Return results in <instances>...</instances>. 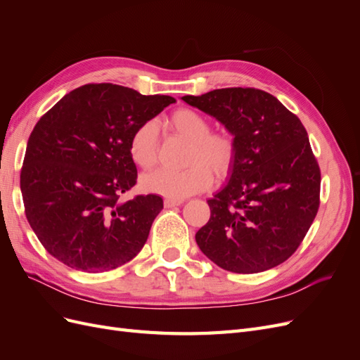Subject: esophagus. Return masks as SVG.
Masks as SVG:
<instances>
[{
  "mask_svg": "<svg viewBox=\"0 0 360 360\" xmlns=\"http://www.w3.org/2000/svg\"><path fill=\"white\" fill-rule=\"evenodd\" d=\"M163 204H165V207H168V209H171V207L181 205V204H183V200H176V198H167L165 201H163Z\"/></svg>",
  "mask_w": 360,
  "mask_h": 360,
  "instance_id": "1",
  "label": "esophagus"
}]
</instances>
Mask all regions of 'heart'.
<instances>
[{
	"mask_svg": "<svg viewBox=\"0 0 360 360\" xmlns=\"http://www.w3.org/2000/svg\"><path fill=\"white\" fill-rule=\"evenodd\" d=\"M168 127L191 143L183 171L158 169L141 177V188L168 198H184L212 186L216 177H225L236 159V143L230 134L212 132V124L202 114L180 108L168 118ZM129 156L135 165L150 169L158 160V127L153 122L138 126L129 138Z\"/></svg>",
	"mask_w": 360,
	"mask_h": 360,
	"instance_id": "heart-1",
	"label": "heart"
}]
</instances>
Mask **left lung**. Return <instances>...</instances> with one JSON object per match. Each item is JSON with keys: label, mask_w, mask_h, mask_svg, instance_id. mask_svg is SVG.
<instances>
[{"label": "left lung", "mask_w": 360, "mask_h": 360, "mask_svg": "<svg viewBox=\"0 0 360 360\" xmlns=\"http://www.w3.org/2000/svg\"><path fill=\"white\" fill-rule=\"evenodd\" d=\"M181 101L216 118L233 135L230 181L207 201L210 219L195 240L234 274H258L288 259L320 205V168L300 120L275 96L221 89Z\"/></svg>", "instance_id": "obj_1"}]
</instances>
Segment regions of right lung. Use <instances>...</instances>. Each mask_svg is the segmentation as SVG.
Wrapping results in <instances>:
<instances>
[{
    "mask_svg": "<svg viewBox=\"0 0 360 360\" xmlns=\"http://www.w3.org/2000/svg\"><path fill=\"white\" fill-rule=\"evenodd\" d=\"M176 102L114 84H86L63 97L30 135L20 169L27 219L48 252L97 274L126 264L163 209L159 195L122 200L136 183L134 130Z\"/></svg>",
    "mask_w": 360,
    "mask_h": 360,
    "instance_id": "obj_1",
    "label": "right lung"
}]
</instances>
